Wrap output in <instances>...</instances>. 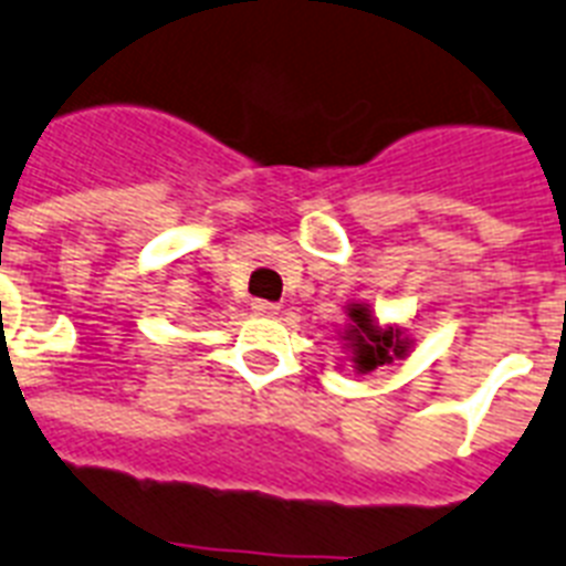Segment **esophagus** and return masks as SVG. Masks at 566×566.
Returning a JSON list of instances; mask_svg holds the SVG:
<instances>
[{"label":"esophagus","mask_w":566,"mask_h":566,"mask_svg":"<svg viewBox=\"0 0 566 566\" xmlns=\"http://www.w3.org/2000/svg\"><path fill=\"white\" fill-rule=\"evenodd\" d=\"M251 310H254L256 315L272 317V315H277L280 306H277V303H272V301H254V303H251Z\"/></svg>","instance_id":"1"}]
</instances>
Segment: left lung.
Listing matches in <instances>:
<instances>
[{
	"label": "left lung",
	"instance_id": "8db88e82",
	"mask_svg": "<svg viewBox=\"0 0 566 566\" xmlns=\"http://www.w3.org/2000/svg\"><path fill=\"white\" fill-rule=\"evenodd\" d=\"M347 315L353 324H349V329H344V340H349L353 364H356L358 373H370L376 367L394 364V358L408 356L410 340L405 338V333L396 329V326H385L381 329L367 306L353 303Z\"/></svg>",
	"mask_w": 566,
	"mask_h": 566
}]
</instances>
